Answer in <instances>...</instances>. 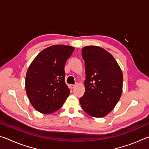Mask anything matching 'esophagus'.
<instances>
[{"label": "esophagus", "mask_w": 149, "mask_h": 149, "mask_svg": "<svg viewBox=\"0 0 149 149\" xmlns=\"http://www.w3.org/2000/svg\"><path fill=\"white\" fill-rule=\"evenodd\" d=\"M75 85H73V84H71V85H69V87H70V89H74V88L75 87Z\"/></svg>", "instance_id": "1"}]
</instances>
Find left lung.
Wrapping results in <instances>:
<instances>
[{"mask_svg": "<svg viewBox=\"0 0 149 149\" xmlns=\"http://www.w3.org/2000/svg\"><path fill=\"white\" fill-rule=\"evenodd\" d=\"M81 54L86 79L80 104L91 116L104 117L114 109L122 95V70L114 56L100 47H85Z\"/></svg>", "mask_w": 149, "mask_h": 149, "instance_id": "8db88e82", "label": "left lung"}]
</instances>
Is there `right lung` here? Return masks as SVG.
<instances>
[{"label":"right lung","instance_id":"obj_1","mask_svg":"<svg viewBox=\"0 0 149 149\" xmlns=\"http://www.w3.org/2000/svg\"><path fill=\"white\" fill-rule=\"evenodd\" d=\"M74 48L56 45L39 52L27 69L26 91L31 105L42 114H52L62 107L70 95L64 66Z\"/></svg>","mask_w":149,"mask_h":149}]
</instances>
